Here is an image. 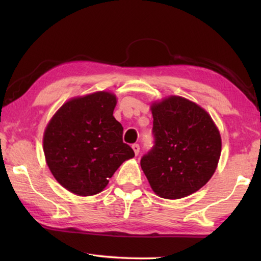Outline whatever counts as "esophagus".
Masks as SVG:
<instances>
[{"instance_id":"obj_1","label":"esophagus","mask_w":261,"mask_h":261,"mask_svg":"<svg viewBox=\"0 0 261 261\" xmlns=\"http://www.w3.org/2000/svg\"><path fill=\"white\" fill-rule=\"evenodd\" d=\"M132 149H134V152H135L136 155H138V154H139V151H140L139 145H138V144H134V145H132Z\"/></svg>"}]
</instances>
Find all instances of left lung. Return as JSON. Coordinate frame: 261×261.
Masks as SVG:
<instances>
[{
	"instance_id": "8db88e82",
	"label": "left lung",
	"mask_w": 261,
	"mask_h": 261,
	"mask_svg": "<svg viewBox=\"0 0 261 261\" xmlns=\"http://www.w3.org/2000/svg\"><path fill=\"white\" fill-rule=\"evenodd\" d=\"M155 145L141 169L156 196L180 199L214 175L222 140L211 115L193 101L170 95L151 105Z\"/></svg>"
}]
</instances>
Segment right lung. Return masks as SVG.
Wrapping results in <instances>:
<instances>
[{"mask_svg":"<svg viewBox=\"0 0 261 261\" xmlns=\"http://www.w3.org/2000/svg\"><path fill=\"white\" fill-rule=\"evenodd\" d=\"M117 98L99 91L68 100L48 122L43 153L62 187L81 197L103 191L123 162L135 156L123 143V126L113 116Z\"/></svg>","mask_w":261,"mask_h":261,"instance_id":"add662e5","label":"right lung"}]
</instances>
